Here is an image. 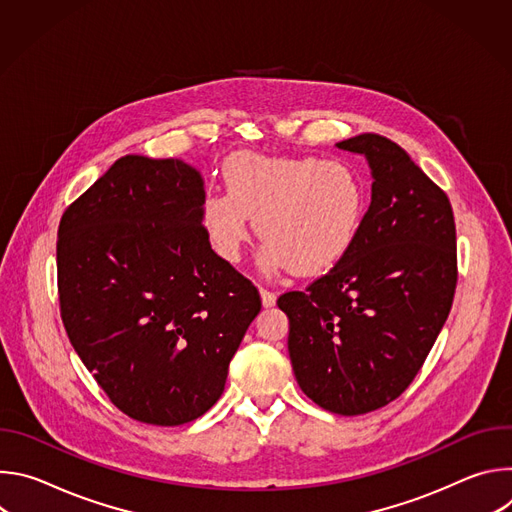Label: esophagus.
I'll return each mask as SVG.
<instances>
[{
  "mask_svg": "<svg viewBox=\"0 0 512 512\" xmlns=\"http://www.w3.org/2000/svg\"><path fill=\"white\" fill-rule=\"evenodd\" d=\"M259 294H261V300H263V306H265V308L275 306V300H277L275 291H271V289H267V287H259Z\"/></svg>",
  "mask_w": 512,
  "mask_h": 512,
  "instance_id": "obj_1",
  "label": "esophagus"
}]
</instances>
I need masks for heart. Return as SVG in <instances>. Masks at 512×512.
Returning a JSON list of instances; mask_svg holds the SVG:
<instances>
[{
	"instance_id": "obj_1",
	"label": "heart",
	"mask_w": 512,
	"mask_h": 512,
	"mask_svg": "<svg viewBox=\"0 0 512 512\" xmlns=\"http://www.w3.org/2000/svg\"><path fill=\"white\" fill-rule=\"evenodd\" d=\"M223 182L227 194L204 196L200 223L229 263L241 259L251 216L265 269L320 273L348 253L367 212L360 174L338 160L241 152L225 162Z\"/></svg>"
}]
</instances>
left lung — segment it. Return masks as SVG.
I'll return each instance as SVG.
<instances>
[{
    "label": "left lung",
    "mask_w": 512,
    "mask_h": 512,
    "mask_svg": "<svg viewBox=\"0 0 512 512\" xmlns=\"http://www.w3.org/2000/svg\"><path fill=\"white\" fill-rule=\"evenodd\" d=\"M338 148L364 154L373 198L348 253L304 291H285L287 350L302 391L322 409L362 415L415 379L448 320L458 283L448 194L399 145L362 133Z\"/></svg>",
    "instance_id": "obj_1"
}]
</instances>
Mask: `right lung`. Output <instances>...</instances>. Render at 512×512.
<instances>
[{
    "label": "right lung",
    "mask_w": 512,
    "mask_h": 512,
    "mask_svg": "<svg viewBox=\"0 0 512 512\" xmlns=\"http://www.w3.org/2000/svg\"><path fill=\"white\" fill-rule=\"evenodd\" d=\"M200 174L119 158L58 225V304L70 344L127 417L182 425L225 391L261 310L257 287L202 229Z\"/></svg>",
    "instance_id": "1"
}]
</instances>
